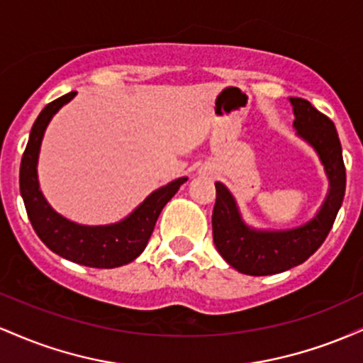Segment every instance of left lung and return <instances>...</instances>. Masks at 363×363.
I'll use <instances>...</instances> for the list:
<instances>
[{"instance_id": "obj_1", "label": "left lung", "mask_w": 363, "mask_h": 363, "mask_svg": "<svg viewBox=\"0 0 363 363\" xmlns=\"http://www.w3.org/2000/svg\"><path fill=\"white\" fill-rule=\"evenodd\" d=\"M289 101L294 107L297 136L318 153L329 189L309 222L285 230H262L244 222L227 186L215 182L216 203L211 216L215 247L232 268L251 277L283 273L309 259L328 237L343 203L347 172L335 124L306 99L290 97Z\"/></svg>"}]
</instances>
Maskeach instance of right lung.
Returning a JSON list of instances; mask_svg holds the SVG:
<instances>
[{
    "label": "right lung",
    "instance_id": "1",
    "mask_svg": "<svg viewBox=\"0 0 363 363\" xmlns=\"http://www.w3.org/2000/svg\"><path fill=\"white\" fill-rule=\"evenodd\" d=\"M74 95L77 91H69L48 104L35 119L20 164V194L35 234L52 252L89 268H118L135 261L145 251L158 215L187 177H179L158 187L131 213L116 223L82 225L57 213L40 191L37 164L45 129L54 114Z\"/></svg>",
    "mask_w": 363,
    "mask_h": 363
}]
</instances>
